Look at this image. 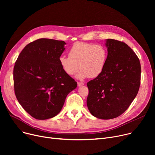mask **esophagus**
<instances>
[{
  "label": "esophagus",
  "mask_w": 155,
  "mask_h": 155,
  "mask_svg": "<svg viewBox=\"0 0 155 155\" xmlns=\"http://www.w3.org/2000/svg\"><path fill=\"white\" fill-rule=\"evenodd\" d=\"M77 85H78V87H81V86L84 85V84L83 82H77Z\"/></svg>",
  "instance_id": "34e87169"
}]
</instances>
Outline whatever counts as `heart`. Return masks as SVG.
Here are the masks:
<instances>
[{"instance_id": "1", "label": "heart", "mask_w": 155, "mask_h": 155, "mask_svg": "<svg viewBox=\"0 0 155 155\" xmlns=\"http://www.w3.org/2000/svg\"><path fill=\"white\" fill-rule=\"evenodd\" d=\"M107 60V51L99 44L78 41L71 46L68 57L61 56L58 60L63 71L72 77L81 69L78 79L94 78L103 72Z\"/></svg>"}]
</instances>
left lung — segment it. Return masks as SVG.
Listing matches in <instances>:
<instances>
[{
	"mask_svg": "<svg viewBox=\"0 0 155 155\" xmlns=\"http://www.w3.org/2000/svg\"><path fill=\"white\" fill-rule=\"evenodd\" d=\"M107 60L103 72L87 84L88 109L101 119L116 118L131 105L139 91L140 60L124 42L107 39Z\"/></svg>",
	"mask_w": 155,
	"mask_h": 155,
	"instance_id": "obj_1",
	"label": "left lung"
}]
</instances>
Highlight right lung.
<instances>
[{
	"label": "right lung",
	"instance_id": "1",
	"mask_svg": "<svg viewBox=\"0 0 155 155\" xmlns=\"http://www.w3.org/2000/svg\"><path fill=\"white\" fill-rule=\"evenodd\" d=\"M63 41L38 39L26 45L15 63L14 92L19 103L32 117L45 120L61 111L67 95L77 83L59 64Z\"/></svg>",
	"mask_w": 155,
	"mask_h": 155
}]
</instances>
